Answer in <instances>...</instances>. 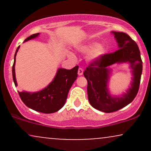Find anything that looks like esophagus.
Segmentation results:
<instances>
[{
  "label": "esophagus",
  "mask_w": 151,
  "mask_h": 151,
  "mask_svg": "<svg viewBox=\"0 0 151 151\" xmlns=\"http://www.w3.org/2000/svg\"><path fill=\"white\" fill-rule=\"evenodd\" d=\"M83 72H84V71H83L82 68H80V67H79V70H78V74H79V76L82 75Z\"/></svg>",
  "instance_id": "esophagus-1"
}]
</instances>
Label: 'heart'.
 <instances>
[{"mask_svg": "<svg viewBox=\"0 0 151 151\" xmlns=\"http://www.w3.org/2000/svg\"><path fill=\"white\" fill-rule=\"evenodd\" d=\"M77 50L81 55H86V61L89 63H96L99 62L106 53V48L104 46L101 45L97 41L91 40L79 45ZM70 58H74L73 54L69 53Z\"/></svg>", "mask_w": 151, "mask_h": 151, "instance_id": "obj_1", "label": "heart"}]
</instances>
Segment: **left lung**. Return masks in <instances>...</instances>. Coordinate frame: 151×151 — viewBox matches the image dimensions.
<instances>
[{"label":"left lung","instance_id":"left-lung-1","mask_svg":"<svg viewBox=\"0 0 151 151\" xmlns=\"http://www.w3.org/2000/svg\"><path fill=\"white\" fill-rule=\"evenodd\" d=\"M119 47L113 53L106 54L96 63H91L84 72L87 80L88 99L94 109L111 113L129 104L136 97L139 89L143 65L139 48L136 42L126 33L112 31ZM127 63L129 65L132 77L129 88L120 95L110 94L108 83L114 63Z\"/></svg>","mask_w":151,"mask_h":151}]
</instances>
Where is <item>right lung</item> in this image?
<instances>
[{"instance_id": "add662e5", "label": "right lung", "mask_w": 151, "mask_h": 151, "mask_svg": "<svg viewBox=\"0 0 151 151\" xmlns=\"http://www.w3.org/2000/svg\"><path fill=\"white\" fill-rule=\"evenodd\" d=\"M40 33H35L26 38L24 42L37 37ZM20 46L17 48L14 56V63L12 68L13 79L15 86H18L15 78V58ZM79 67L76 66L72 70L59 68L53 80L45 88L36 92L18 91L20 97L27 107L45 114L58 111L65 105L71 86L77 79Z\"/></svg>"}]
</instances>
